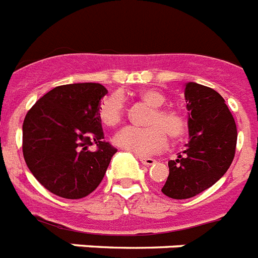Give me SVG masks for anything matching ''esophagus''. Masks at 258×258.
I'll list each match as a JSON object with an SVG mask.
<instances>
[{"mask_svg": "<svg viewBox=\"0 0 258 258\" xmlns=\"http://www.w3.org/2000/svg\"><path fill=\"white\" fill-rule=\"evenodd\" d=\"M140 162L144 164V166L149 167V166H153L154 163H155V159L153 158H147V156H140Z\"/></svg>", "mask_w": 258, "mask_h": 258, "instance_id": "esophagus-1", "label": "esophagus"}]
</instances>
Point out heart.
Segmentation results:
<instances>
[{"label": "heart", "mask_w": 258, "mask_h": 258, "mask_svg": "<svg viewBox=\"0 0 258 258\" xmlns=\"http://www.w3.org/2000/svg\"><path fill=\"white\" fill-rule=\"evenodd\" d=\"M141 102L151 108L146 125L149 127H125L114 137V145L136 155H151L159 153L167 146V136L171 140H179L186 131V120L181 112L163 108L167 99L158 90L146 89L138 92ZM125 114L124 98L113 92L104 98L99 105V118L108 127L121 124Z\"/></svg>", "instance_id": "1"}]
</instances>
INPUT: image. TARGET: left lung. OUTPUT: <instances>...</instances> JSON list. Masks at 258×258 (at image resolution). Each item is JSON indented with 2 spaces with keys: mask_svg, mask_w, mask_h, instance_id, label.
<instances>
[{
  "mask_svg": "<svg viewBox=\"0 0 258 258\" xmlns=\"http://www.w3.org/2000/svg\"><path fill=\"white\" fill-rule=\"evenodd\" d=\"M189 142L177 159L169 160V175L162 192L175 200L195 197L214 185L230 168L236 149L235 120L215 90L185 85Z\"/></svg>",
  "mask_w": 258,
  "mask_h": 258,
  "instance_id": "left-lung-1",
  "label": "left lung"
}]
</instances>
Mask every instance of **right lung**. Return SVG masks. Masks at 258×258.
I'll return each instance as SVG.
<instances>
[{
    "instance_id": "add662e5",
    "label": "right lung",
    "mask_w": 258,
    "mask_h": 258,
    "mask_svg": "<svg viewBox=\"0 0 258 258\" xmlns=\"http://www.w3.org/2000/svg\"><path fill=\"white\" fill-rule=\"evenodd\" d=\"M107 92L100 83L57 86L24 117L26 164L37 181L58 197L78 200L94 192L117 151L103 141L99 118Z\"/></svg>"
}]
</instances>
